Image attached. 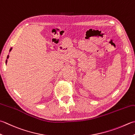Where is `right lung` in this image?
Returning a JSON list of instances; mask_svg holds the SVG:
<instances>
[{"mask_svg": "<svg viewBox=\"0 0 135 135\" xmlns=\"http://www.w3.org/2000/svg\"><path fill=\"white\" fill-rule=\"evenodd\" d=\"M12 49V48L10 49V51H11ZM8 58H9V55H7V59H8ZM6 62H7V60H6Z\"/></svg>", "mask_w": 135, "mask_h": 135, "instance_id": "right-lung-1", "label": "right lung"}]
</instances>
